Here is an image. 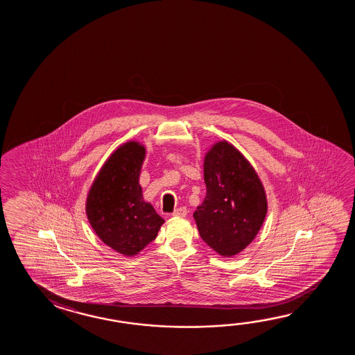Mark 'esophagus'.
<instances>
[{"instance_id":"34e87169","label":"esophagus","mask_w":355,"mask_h":355,"mask_svg":"<svg viewBox=\"0 0 355 355\" xmlns=\"http://www.w3.org/2000/svg\"><path fill=\"white\" fill-rule=\"evenodd\" d=\"M187 214H188V210H187L186 207H180V208H177V209L172 213L173 216H180V218H184Z\"/></svg>"}]
</instances>
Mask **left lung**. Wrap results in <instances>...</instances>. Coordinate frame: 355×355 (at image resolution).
Masks as SVG:
<instances>
[{
  "instance_id": "8db88e82",
  "label": "left lung",
  "mask_w": 355,
  "mask_h": 355,
  "mask_svg": "<svg viewBox=\"0 0 355 355\" xmlns=\"http://www.w3.org/2000/svg\"><path fill=\"white\" fill-rule=\"evenodd\" d=\"M207 194L194 211L200 238L223 257H233L256 238L268 214V198L255 168L227 141L204 156Z\"/></svg>"
}]
</instances>
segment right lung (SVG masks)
I'll use <instances>...</instances> for the list:
<instances>
[{
  "label": "right lung",
  "instance_id": "obj_1",
  "mask_svg": "<svg viewBox=\"0 0 355 355\" xmlns=\"http://www.w3.org/2000/svg\"><path fill=\"white\" fill-rule=\"evenodd\" d=\"M145 146H119L100 168L87 192V220L100 240L123 256L137 255L157 236L164 220L144 200L140 175Z\"/></svg>",
  "mask_w": 355,
  "mask_h": 355
}]
</instances>
